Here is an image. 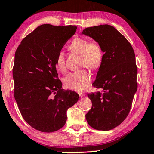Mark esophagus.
I'll return each instance as SVG.
<instances>
[{
    "label": "esophagus",
    "instance_id": "1",
    "mask_svg": "<svg viewBox=\"0 0 154 154\" xmlns=\"http://www.w3.org/2000/svg\"><path fill=\"white\" fill-rule=\"evenodd\" d=\"M79 96H80V98H83V97H84L86 96V94L84 93H79Z\"/></svg>",
    "mask_w": 154,
    "mask_h": 154
}]
</instances>
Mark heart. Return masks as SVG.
I'll return each mask as SVG.
<instances>
[{
	"mask_svg": "<svg viewBox=\"0 0 154 154\" xmlns=\"http://www.w3.org/2000/svg\"><path fill=\"white\" fill-rule=\"evenodd\" d=\"M71 52L81 54L80 66H86L92 70L98 68L102 62L103 52L101 46L95 41H89L83 38H75L68 46ZM58 70L64 72L66 70V55L63 51H59L55 58ZM91 74L86 70H79L68 74L64 78V83L68 88L78 92L86 90L90 85Z\"/></svg>",
	"mask_w": 154,
	"mask_h": 154,
	"instance_id": "b5f03b06",
	"label": "heart"
}]
</instances>
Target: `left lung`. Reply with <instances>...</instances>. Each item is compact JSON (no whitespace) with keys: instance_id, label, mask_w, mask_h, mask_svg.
<instances>
[{"instance_id":"left-lung-1","label":"left lung","mask_w":154,"mask_h":154,"mask_svg":"<svg viewBox=\"0 0 154 154\" xmlns=\"http://www.w3.org/2000/svg\"><path fill=\"white\" fill-rule=\"evenodd\" d=\"M82 34L92 38L104 52L92 84L102 90L88 94L92 106L86 120L96 130H110L126 118L137 91L135 53L128 40L110 25L88 27Z\"/></svg>"}]
</instances>
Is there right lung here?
I'll return each mask as SVG.
<instances>
[{"mask_svg": "<svg viewBox=\"0 0 154 154\" xmlns=\"http://www.w3.org/2000/svg\"><path fill=\"white\" fill-rule=\"evenodd\" d=\"M77 27L40 25L22 40L15 52L14 98L24 120L34 129L53 132L64 126L66 112L79 95L62 88L55 58Z\"/></svg>", "mask_w": 154, "mask_h": 154, "instance_id": "obj_1", "label": "right lung"}]
</instances>
